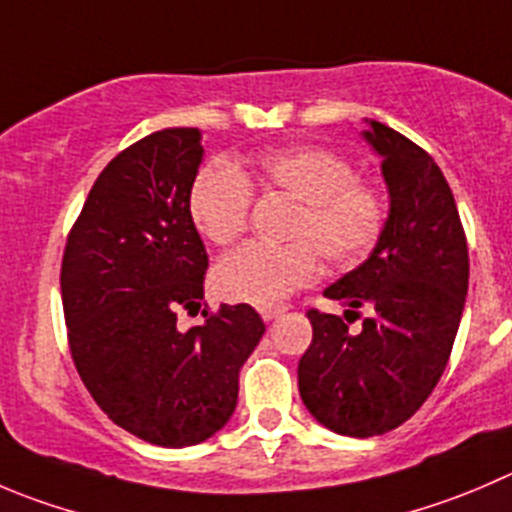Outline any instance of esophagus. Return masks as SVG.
<instances>
[{
	"label": "esophagus",
	"instance_id": "34e87169",
	"mask_svg": "<svg viewBox=\"0 0 512 512\" xmlns=\"http://www.w3.org/2000/svg\"><path fill=\"white\" fill-rule=\"evenodd\" d=\"M287 310V305H265V307H260V315H262V320H275L277 315H282V312Z\"/></svg>",
	"mask_w": 512,
	"mask_h": 512
}]
</instances>
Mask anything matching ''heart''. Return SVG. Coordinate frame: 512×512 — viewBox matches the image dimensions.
Returning a JSON list of instances; mask_svg holds the SVG:
<instances>
[{
  "mask_svg": "<svg viewBox=\"0 0 512 512\" xmlns=\"http://www.w3.org/2000/svg\"><path fill=\"white\" fill-rule=\"evenodd\" d=\"M257 185L297 202L282 247L245 245L215 270V290L230 302L275 305L312 282L320 260L347 267L360 262L380 240L388 200L377 185L357 180L345 155L327 147L297 145L262 152L252 167ZM255 192L227 162L202 167L190 185L192 225L217 247L232 245L247 230Z\"/></svg>",
  "mask_w": 512,
  "mask_h": 512,
  "instance_id": "b5f03b06",
  "label": "heart"
}]
</instances>
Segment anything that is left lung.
I'll return each instance as SVG.
<instances>
[{
  "label": "left lung",
  "instance_id": "1",
  "mask_svg": "<svg viewBox=\"0 0 512 512\" xmlns=\"http://www.w3.org/2000/svg\"><path fill=\"white\" fill-rule=\"evenodd\" d=\"M365 137L382 157L390 217L372 255L325 290L345 317L307 310L312 342L297 365L305 408L347 438L395 430L430 398L470 275L463 222L433 157L382 122H370ZM350 314L363 318L360 333L346 330Z\"/></svg>",
  "mask_w": 512,
  "mask_h": 512
}]
</instances>
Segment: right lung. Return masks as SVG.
Listing matches in <instances>:
<instances>
[{
    "mask_svg": "<svg viewBox=\"0 0 512 512\" xmlns=\"http://www.w3.org/2000/svg\"><path fill=\"white\" fill-rule=\"evenodd\" d=\"M200 130L170 127L119 152L94 180L62 255V307L74 367L94 403L162 448L215 435L237 405V377L265 332L250 305L205 307L210 260L187 195Z\"/></svg>",
    "mask_w": 512,
    "mask_h": 512,
    "instance_id": "obj_1",
    "label": "right lung"
}]
</instances>
